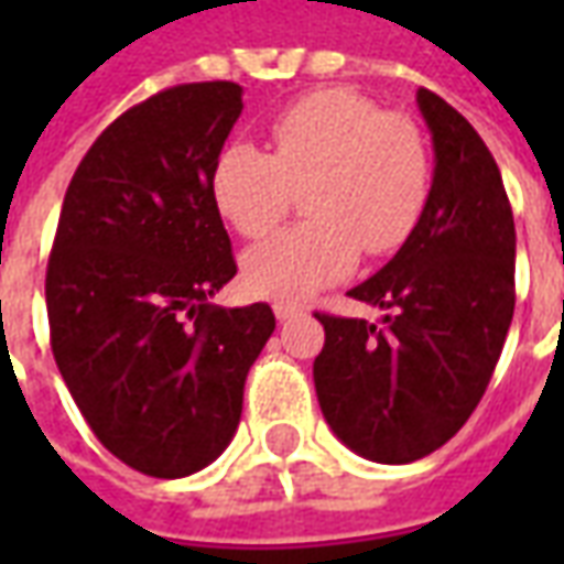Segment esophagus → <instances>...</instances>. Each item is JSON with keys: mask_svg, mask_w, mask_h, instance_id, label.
I'll return each instance as SVG.
<instances>
[{"mask_svg": "<svg viewBox=\"0 0 564 564\" xmlns=\"http://www.w3.org/2000/svg\"><path fill=\"white\" fill-rule=\"evenodd\" d=\"M305 314V307L290 305V302H274V317L281 319V323H290V319L302 317Z\"/></svg>", "mask_w": 564, "mask_h": 564, "instance_id": "1", "label": "esophagus"}]
</instances>
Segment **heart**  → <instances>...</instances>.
I'll list each match as a JSON object with an SVG mask.
<instances>
[{
	"mask_svg": "<svg viewBox=\"0 0 564 564\" xmlns=\"http://www.w3.org/2000/svg\"><path fill=\"white\" fill-rule=\"evenodd\" d=\"M271 153L253 144L220 150L210 196L245 238L271 232L307 186V223L250 247L245 281L278 302H307L354 271L359 250L392 253L414 232L429 198L432 165L420 129L380 115L347 90H319L271 120Z\"/></svg>",
	"mask_w": 564,
	"mask_h": 564,
	"instance_id": "b5f03b06",
	"label": "heart"
}]
</instances>
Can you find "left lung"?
<instances>
[{
	"label": "left lung",
	"instance_id": "8db88e82",
	"mask_svg": "<svg viewBox=\"0 0 564 564\" xmlns=\"http://www.w3.org/2000/svg\"><path fill=\"white\" fill-rule=\"evenodd\" d=\"M435 172L414 232L350 290L380 326L317 314L319 411L347 447L383 465L444 447L484 399L513 319L517 229L492 153L465 117L416 90Z\"/></svg>",
	"mask_w": 564,
	"mask_h": 564
}]
</instances>
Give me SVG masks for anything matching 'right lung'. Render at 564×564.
<instances>
[{"label": "right lung", "mask_w": 564, "mask_h": 564, "mask_svg": "<svg viewBox=\"0 0 564 564\" xmlns=\"http://www.w3.org/2000/svg\"><path fill=\"white\" fill-rule=\"evenodd\" d=\"M241 108L232 80L150 96L93 141L59 210L44 281L56 368L93 435L150 477L229 447L274 332L265 302L210 305L238 271L210 172Z\"/></svg>", "instance_id": "obj_1"}]
</instances>
